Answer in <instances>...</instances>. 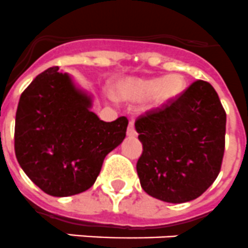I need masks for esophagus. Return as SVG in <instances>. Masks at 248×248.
<instances>
[{
  "label": "esophagus",
  "mask_w": 248,
  "mask_h": 248,
  "mask_svg": "<svg viewBox=\"0 0 248 248\" xmlns=\"http://www.w3.org/2000/svg\"><path fill=\"white\" fill-rule=\"evenodd\" d=\"M126 134H128V137H136L137 136L136 129H134V123H133V122L129 123L128 130H126Z\"/></svg>",
  "instance_id": "esophagus-1"
}]
</instances>
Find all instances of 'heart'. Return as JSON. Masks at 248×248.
<instances>
[{"mask_svg": "<svg viewBox=\"0 0 248 248\" xmlns=\"http://www.w3.org/2000/svg\"><path fill=\"white\" fill-rule=\"evenodd\" d=\"M185 90V79L177 73L163 77L137 78L129 77L118 83L116 91L120 99L126 101L148 100L155 108H161L177 99Z\"/></svg>", "mask_w": 248, "mask_h": 248, "instance_id": "obj_1", "label": "heart"}]
</instances>
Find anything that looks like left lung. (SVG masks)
Masks as SVG:
<instances>
[{
    "mask_svg": "<svg viewBox=\"0 0 248 248\" xmlns=\"http://www.w3.org/2000/svg\"><path fill=\"white\" fill-rule=\"evenodd\" d=\"M226 120L219 96L205 81H196L179 99L137 119L142 189L173 204L199 198L220 171Z\"/></svg>",
    "mask_w": 248,
    "mask_h": 248,
    "instance_id": "1",
    "label": "left lung"
}]
</instances>
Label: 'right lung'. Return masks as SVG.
<instances>
[{
    "mask_svg": "<svg viewBox=\"0 0 248 248\" xmlns=\"http://www.w3.org/2000/svg\"><path fill=\"white\" fill-rule=\"evenodd\" d=\"M93 97L50 67L22 92L15 122L18 165L48 195L71 196L95 184L104 158L125 138L128 120H100Z\"/></svg>",
    "mask_w": 248,
    "mask_h": 248,
    "instance_id": "obj_1",
    "label": "right lung"
}]
</instances>
